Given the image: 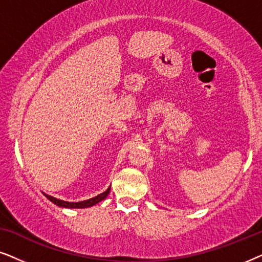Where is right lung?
Instances as JSON below:
<instances>
[{"instance_id":"1","label":"right lung","mask_w":262,"mask_h":262,"mask_svg":"<svg viewBox=\"0 0 262 262\" xmlns=\"http://www.w3.org/2000/svg\"><path fill=\"white\" fill-rule=\"evenodd\" d=\"M110 191H111V186L106 189L105 192L101 193V194L94 196V198H91V199H88V200H83V202H76V203H74V202H64V200L53 198V196L49 195V194H45V193H44V195L50 200V202H52L53 204H56L57 206L68 207V209H83V207H91L93 205H95V204H98V203L101 202V200H103L107 195H108Z\"/></svg>"}]
</instances>
